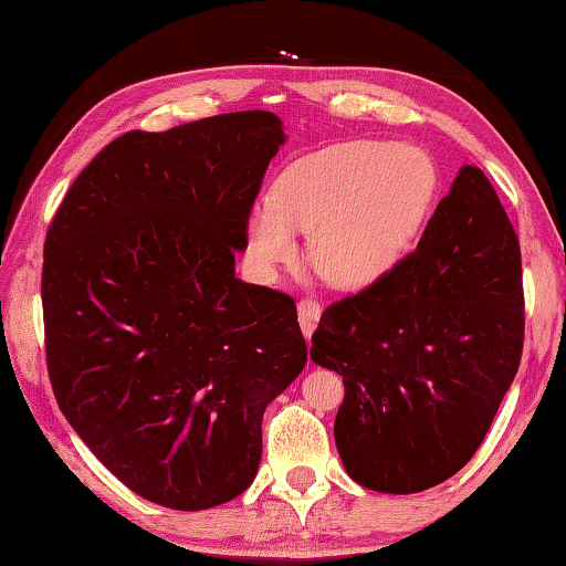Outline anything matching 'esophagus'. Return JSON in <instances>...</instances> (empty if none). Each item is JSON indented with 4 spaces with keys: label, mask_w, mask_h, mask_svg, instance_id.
<instances>
[{
    "label": "esophagus",
    "mask_w": 566,
    "mask_h": 566,
    "mask_svg": "<svg viewBox=\"0 0 566 566\" xmlns=\"http://www.w3.org/2000/svg\"><path fill=\"white\" fill-rule=\"evenodd\" d=\"M296 317H300V327L304 332V337L310 339L312 332L317 329L319 317H322V304L317 300H302L296 304Z\"/></svg>",
    "instance_id": "obj_1"
}]
</instances>
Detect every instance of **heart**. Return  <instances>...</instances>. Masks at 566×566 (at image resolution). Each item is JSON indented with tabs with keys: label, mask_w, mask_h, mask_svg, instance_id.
I'll use <instances>...</instances> for the list:
<instances>
[{
	"label": "heart",
	"mask_w": 566,
	"mask_h": 566,
	"mask_svg": "<svg viewBox=\"0 0 566 566\" xmlns=\"http://www.w3.org/2000/svg\"><path fill=\"white\" fill-rule=\"evenodd\" d=\"M434 195V167L417 147L349 139L292 161L272 202L247 217V244L264 272L300 256L296 232L312 237L317 272L342 290L381 280L415 239Z\"/></svg>",
	"instance_id": "1"
}]
</instances>
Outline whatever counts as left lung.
<instances>
[{"mask_svg": "<svg viewBox=\"0 0 566 566\" xmlns=\"http://www.w3.org/2000/svg\"><path fill=\"white\" fill-rule=\"evenodd\" d=\"M524 344L520 239L484 171L459 169L417 249L324 310L310 357L344 381L334 442L354 482L415 494L482 444Z\"/></svg>", "mask_w": 566, "mask_h": 566, "instance_id": "1", "label": "left lung"}]
</instances>
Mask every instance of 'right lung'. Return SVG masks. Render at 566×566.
I'll use <instances>...</instances> for the list:
<instances>
[{
	"label": "right lung",
	"mask_w": 566,
	"mask_h": 566,
	"mask_svg": "<svg viewBox=\"0 0 566 566\" xmlns=\"http://www.w3.org/2000/svg\"><path fill=\"white\" fill-rule=\"evenodd\" d=\"M284 139L262 109L127 132L46 232L56 405L119 482L169 510H209L254 482L264 409L306 364L292 296L234 276Z\"/></svg>",
	"instance_id": "add662e5"
}]
</instances>
